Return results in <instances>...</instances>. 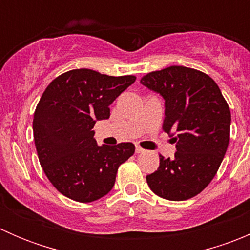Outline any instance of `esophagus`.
<instances>
[{
  "mask_svg": "<svg viewBox=\"0 0 250 250\" xmlns=\"http://www.w3.org/2000/svg\"><path fill=\"white\" fill-rule=\"evenodd\" d=\"M144 148L143 147H140V146H137V147H135V152L137 153H143L144 152Z\"/></svg>",
  "mask_w": 250,
  "mask_h": 250,
  "instance_id": "1",
  "label": "esophagus"
}]
</instances>
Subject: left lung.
Returning a JSON list of instances; mask_svg holds the SVG:
<instances>
[{"label": "left lung", "instance_id": "obj_1", "mask_svg": "<svg viewBox=\"0 0 250 250\" xmlns=\"http://www.w3.org/2000/svg\"><path fill=\"white\" fill-rule=\"evenodd\" d=\"M140 83L165 99L162 129L173 137V158L160 155V167L146 176L160 197L185 201L209 185L230 143L231 112L215 81L198 70L169 66L148 72Z\"/></svg>", "mask_w": 250, "mask_h": 250}]
</instances>
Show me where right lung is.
<instances>
[{
    "instance_id": "right-lung-1",
    "label": "right lung",
    "mask_w": 250,
    "mask_h": 250,
    "mask_svg": "<svg viewBox=\"0 0 250 250\" xmlns=\"http://www.w3.org/2000/svg\"><path fill=\"white\" fill-rule=\"evenodd\" d=\"M135 78L70 70L42 94L32 122L35 146L48 180L66 197L88 203L107 195L118 167L134 153L132 143L98 146L93 127L110 117L109 106Z\"/></svg>"
}]
</instances>
